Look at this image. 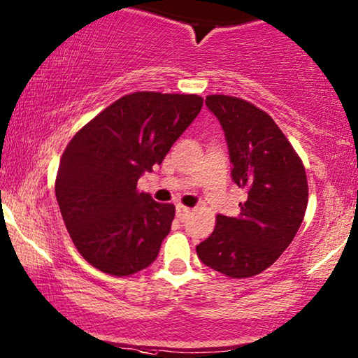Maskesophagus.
Wrapping results in <instances>:
<instances>
[{"instance_id":"1","label":"esophagus","mask_w":358,"mask_h":358,"mask_svg":"<svg viewBox=\"0 0 358 358\" xmlns=\"http://www.w3.org/2000/svg\"><path fill=\"white\" fill-rule=\"evenodd\" d=\"M176 215H178V220L180 222H184L190 216V208H187V206L184 205H178L176 206Z\"/></svg>"}]
</instances>
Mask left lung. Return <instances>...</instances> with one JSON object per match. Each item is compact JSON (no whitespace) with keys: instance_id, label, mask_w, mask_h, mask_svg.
Listing matches in <instances>:
<instances>
[{"instance_id":"left-lung-1","label":"left lung","mask_w":358,"mask_h":358,"mask_svg":"<svg viewBox=\"0 0 358 358\" xmlns=\"http://www.w3.org/2000/svg\"><path fill=\"white\" fill-rule=\"evenodd\" d=\"M232 163L231 178L245 190L237 217L217 215L215 231L196 245L201 263L229 278H250L281 257L302 224L307 174L271 116L236 96L210 95Z\"/></svg>"}]
</instances>
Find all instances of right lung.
Returning <instances> with one entry per match:
<instances>
[{
	"mask_svg": "<svg viewBox=\"0 0 358 358\" xmlns=\"http://www.w3.org/2000/svg\"><path fill=\"white\" fill-rule=\"evenodd\" d=\"M203 98L136 92L80 129L61 157L56 200L72 242L92 266L131 276L157 260L176 208L137 192L199 115Z\"/></svg>",
	"mask_w": 358,
	"mask_h": 358,
	"instance_id": "add662e5",
	"label": "right lung"
}]
</instances>
